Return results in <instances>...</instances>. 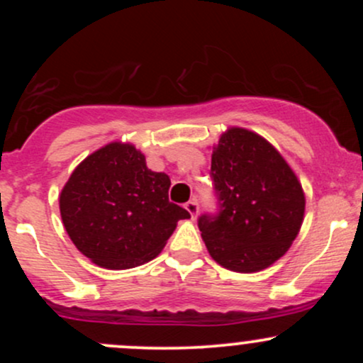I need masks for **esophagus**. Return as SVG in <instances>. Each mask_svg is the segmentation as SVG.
Here are the masks:
<instances>
[{
	"instance_id": "34e87169",
	"label": "esophagus",
	"mask_w": 363,
	"mask_h": 363,
	"mask_svg": "<svg viewBox=\"0 0 363 363\" xmlns=\"http://www.w3.org/2000/svg\"><path fill=\"white\" fill-rule=\"evenodd\" d=\"M184 208L187 210V213L191 215V218H196V215H198V211H199L198 201H196V199H191V201H187Z\"/></svg>"
}]
</instances>
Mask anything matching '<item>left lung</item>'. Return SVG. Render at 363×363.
Here are the masks:
<instances>
[{"label":"left lung","instance_id":"1","mask_svg":"<svg viewBox=\"0 0 363 363\" xmlns=\"http://www.w3.org/2000/svg\"><path fill=\"white\" fill-rule=\"evenodd\" d=\"M210 174L220 213L198 220L210 256L237 273L272 266L303 222L306 194L294 170L268 140L232 126L213 147Z\"/></svg>","mask_w":363,"mask_h":363}]
</instances>
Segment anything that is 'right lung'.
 <instances>
[{
	"mask_svg": "<svg viewBox=\"0 0 363 363\" xmlns=\"http://www.w3.org/2000/svg\"><path fill=\"white\" fill-rule=\"evenodd\" d=\"M170 179L147 167L133 143L112 141L77 165L61 189V220L83 256L107 269H129L158 256L179 220Z\"/></svg>",
	"mask_w": 363,
	"mask_h": 363,
	"instance_id": "obj_1",
	"label": "right lung"
}]
</instances>
